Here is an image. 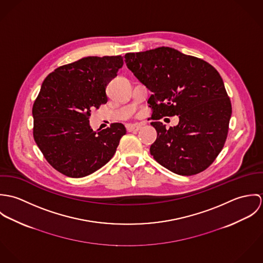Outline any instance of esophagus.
I'll return each mask as SVG.
<instances>
[{
	"instance_id": "obj_1",
	"label": "esophagus",
	"mask_w": 263,
	"mask_h": 263,
	"mask_svg": "<svg viewBox=\"0 0 263 263\" xmlns=\"http://www.w3.org/2000/svg\"><path fill=\"white\" fill-rule=\"evenodd\" d=\"M126 128L128 132H138L141 128V125L140 124H128L126 126Z\"/></svg>"
}]
</instances>
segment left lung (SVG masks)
<instances>
[{"label":"left lung","mask_w":263,"mask_h":263,"mask_svg":"<svg viewBox=\"0 0 263 263\" xmlns=\"http://www.w3.org/2000/svg\"><path fill=\"white\" fill-rule=\"evenodd\" d=\"M127 68L152 95L151 124L157 139L151 155L168 170L184 176L202 172L225 145L232 114L222 77L205 61L171 47L124 55ZM180 116L178 126L166 129L157 120Z\"/></svg>","instance_id":"left-lung-1"}]
</instances>
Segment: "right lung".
Masks as SVG:
<instances>
[{"mask_svg": "<svg viewBox=\"0 0 263 263\" xmlns=\"http://www.w3.org/2000/svg\"><path fill=\"white\" fill-rule=\"evenodd\" d=\"M123 57H87L45 78L33 107V138L45 160L73 178L92 174L114 155L126 129L122 123L94 132L91 110L107 102L106 86Z\"/></svg>", "mask_w": 263, "mask_h": 263, "instance_id": "1", "label": "right lung"}]
</instances>
